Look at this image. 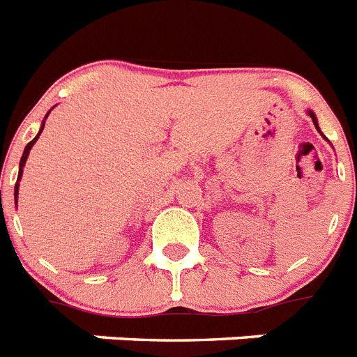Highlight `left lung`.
<instances>
[{
    "label": "left lung",
    "instance_id": "left-lung-1",
    "mask_svg": "<svg viewBox=\"0 0 357 357\" xmlns=\"http://www.w3.org/2000/svg\"><path fill=\"white\" fill-rule=\"evenodd\" d=\"M307 116H310V118H312V121H313V125H315V129L319 130V132H321V129H319V123H317V116H315V112H313V110H307ZM323 134V132H321ZM324 136V134H323Z\"/></svg>",
    "mask_w": 357,
    "mask_h": 357
}]
</instances>
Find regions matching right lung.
Masks as SVG:
<instances>
[{
  "mask_svg": "<svg viewBox=\"0 0 357 357\" xmlns=\"http://www.w3.org/2000/svg\"><path fill=\"white\" fill-rule=\"evenodd\" d=\"M51 112V110H50ZM50 112L45 114V118L44 121H42V127H40L38 134L34 136L33 139H31L29 144L25 145V149H24V155H22V160H20V171H18V181H16V186H14V201H18V190H20V181H22V175H24V167H25V162H27V156H29V151L33 149V145L36 144V139H38V136L42 134V130H44V125H45V119H47V116H50Z\"/></svg>",
  "mask_w": 357,
  "mask_h": 357,
  "instance_id": "right-lung-1",
  "label": "right lung"
}]
</instances>
